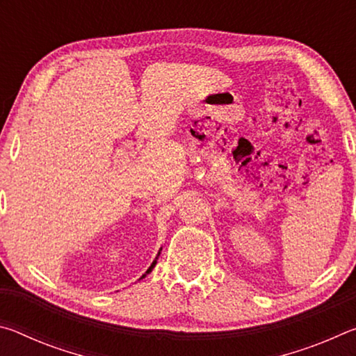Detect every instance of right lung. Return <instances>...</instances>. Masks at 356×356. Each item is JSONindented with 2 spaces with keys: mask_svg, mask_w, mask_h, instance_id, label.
Segmentation results:
<instances>
[{
  "mask_svg": "<svg viewBox=\"0 0 356 356\" xmlns=\"http://www.w3.org/2000/svg\"><path fill=\"white\" fill-rule=\"evenodd\" d=\"M155 264H156V261H154V262H152V265H150V267H149V268H147V272H146V273H144V275H143V278H144V276H146V275H149V273H150V272H152V268H154V267H155Z\"/></svg>",
  "mask_w": 356,
  "mask_h": 356,
  "instance_id": "right-lung-1",
  "label": "right lung"
}]
</instances>
